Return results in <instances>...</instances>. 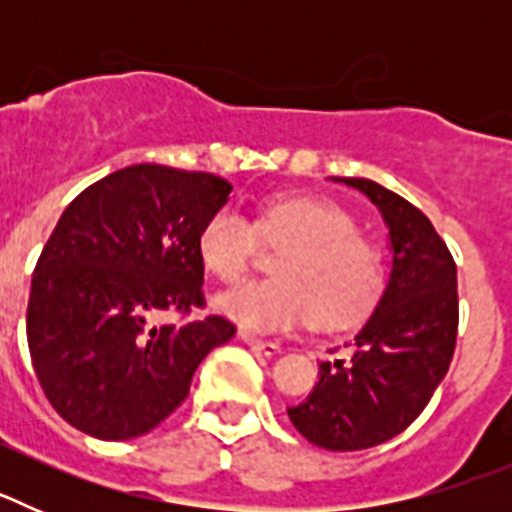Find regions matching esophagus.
<instances>
[{
	"instance_id": "34e87169",
	"label": "esophagus",
	"mask_w": 512,
	"mask_h": 512,
	"mask_svg": "<svg viewBox=\"0 0 512 512\" xmlns=\"http://www.w3.org/2000/svg\"><path fill=\"white\" fill-rule=\"evenodd\" d=\"M241 341L246 343V346H251L256 354H264V356H274V354H279V351H282V346H279V343L261 341V338L251 336V333H246V330L241 333Z\"/></svg>"
}]
</instances>
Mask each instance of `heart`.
Here are the masks:
<instances>
[{
  "label": "heart",
  "instance_id": "heart-1",
  "mask_svg": "<svg viewBox=\"0 0 512 512\" xmlns=\"http://www.w3.org/2000/svg\"><path fill=\"white\" fill-rule=\"evenodd\" d=\"M259 238L284 248L274 279L243 282L215 297V310L248 330H289L307 318L346 323L372 307L384 282L382 253L346 210L310 197L266 202L256 220L238 207H217L197 233L207 274L235 282L259 253Z\"/></svg>",
  "mask_w": 512,
  "mask_h": 512
}]
</instances>
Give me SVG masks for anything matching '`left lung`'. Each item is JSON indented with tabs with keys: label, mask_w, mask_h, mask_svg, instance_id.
<instances>
[{
	"label": "left lung",
	"mask_w": 512,
	"mask_h": 512,
	"mask_svg": "<svg viewBox=\"0 0 512 512\" xmlns=\"http://www.w3.org/2000/svg\"><path fill=\"white\" fill-rule=\"evenodd\" d=\"M359 189L390 230L392 271L351 356L320 364L310 395L287 408L297 431L330 451L390 441L423 413L449 372L459 328L456 264L441 235L400 194L372 179L330 176Z\"/></svg>",
	"instance_id": "left-lung-1"
}]
</instances>
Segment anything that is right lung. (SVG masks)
Segmentation results:
<instances>
[{"label":"right lung","mask_w":512,"mask_h":512,"mask_svg":"<svg viewBox=\"0 0 512 512\" xmlns=\"http://www.w3.org/2000/svg\"><path fill=\"white\" fill-rule=\"evenodd\" d=\"M205 171L138 164L104 176L63 210L40 253L27 302V348L45 397L102 441L156 428L189 395L194 372L235 336L205 307L197 233L228 202Z\"/></svg>","instance_id":"right-lung-1"}]
</instances>
